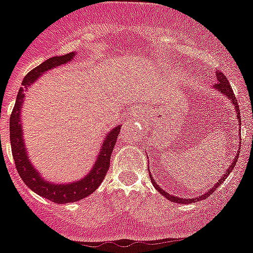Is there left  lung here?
Returning <instances> with one entry per match:
<instances>
[{
    "label": "left lung",
    "mask_w": 253,
    "mask_h": 253,
    "mask_svg": "<svg viewBox=\"0 0 253 253\" xmlns=\"http://www.w3.org/2000/svg\"><path fill=\"white\" fill-rule=\"evenodd\" d=\"M214 89L215 91H218L221 92L222 94H225V97H227L231 101V105L234 106V110L237 112V120L238 122H240V113H239V106H238L237 104V98H235V96H234L233 93V89H231V87H230V84H229V80L226 79V77L223 75L221 71H217V84L214 85ZM240 125V123H239ZM240 128V127H239ZM239 151H240V147H239ZM238 151V152H239ZM238 156H239V153H237L235 155V157H234V161L233 164L229 166V169L225 171V174H223V176L219 179V182H217V183L214 184V186H212L211 188H209L208 191H207V194L204 195H201V196H198V198H194V199H190V198H178V196H174V195L169 194V192H166L164 188H161V187L157 184V182H156L155 179H153V176L149 174V176H151V180H152V184L155 186V188L157 191H159L160 194L164 195L168 200L170 201H173V203H176V204H192V203H196V201H200V200H204V199H207L208 196H211L212 195V192H214L215 188L218 186H221V183L222 182H225V179L227 178V175H229L230 173H231V170L235 168V165H237V162H238Z\"/></svg>",
    "instance_id": "1"
}]
</instances>
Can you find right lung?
<instances>
[{"label":"right lung","instance_id":"add662e5","mask_svg":"<svg viewBox=\"0 0 253 253\" xmlns=\"http://www.w3.org/2000/svg\"><path fill=\"white\" fill-rule=\"evenodd\" d=\"M75 54L77 53L73 52L65 55H55L46 59L45 62L27 74L22 82V87L19 88V92L16 96L13 113L10 116V143H11V151H13L16 170L20 178L35 194L40 195L42 198L57 204H69V203L82 200L89 196L101 184L108 173L110 156H112L113 148L116 145L117 137L121 131V127L116 126L106 133L92 169L79 180H74L71 183H54V182L45 179L40 171L32 165L26 144H24L23 125H22V106L26 98V92L32 84L38 82L41 75H44L46 71H50L55 67L67 65L75 58Z\"/></svg>","mask_w":253,"mask_h":253}]
</instances>
